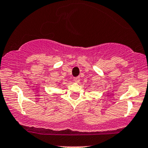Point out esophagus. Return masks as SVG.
Returning a JSON list of instances; mask_svg holds the SVG:
<instances>
[{
    "label": "esophagus",
    "mask_w": 148,
    "mask_h": 148,
    "mask_svg": "<svg viewBox=\"0 0 148 148\" xmlns=\"http://www.w3.org/2000/svg\"><path fill=\"white\" fill-rule=\"evenodd\" d=\"M74 81L75 82H80V77H74Z\"/></svg>",
    "instance_id": "34e87169"
}]
</instances>
